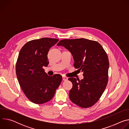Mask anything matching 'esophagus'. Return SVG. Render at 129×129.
I'll return each mask as SVG.
<instances>
[{"label":"esophagus","instance_id":"obj_1","mask_svg":"<svg viewBox=\"0 0 129 129\" xmlns=\"http://www.w3.org/2000/svg\"><path fill=\"white\" fill-rule=\"evenodd\" d=\"M62 79H63V81H67L68 80V78L65 77V76H62Z\"/></svg>","mask_w":129,"mask_h":129}]
</instances>
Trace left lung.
<instances>
[{"instance_id":"left-lung-1","label":"left lung","mask_w":129,"mask_h":129,"mask_svg":"<svg viewBox=\"0 0 129 129\" xmlns=\"http://www.w3.org/2000/svg\"><path fill=\"white\" fill-rule=\"evenodd\" d=\"M57 45L71 52L75 68L83 72V80L68 79L72 84L69 93L70 100L83 108L93 106L102 95L108 82L109 62L106 52L98 42L84 38L63 39Z\"/></svg>"}]
</instances>
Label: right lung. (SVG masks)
<instances>
[{"label":"right lung","instance_id":"add662e5","mask_svg":"<svg viewBox=\"0 0 129 129\" xmlns=\"http://www.w3.org/2000/svg\"><path fill=\"white\" fill-rule=\"evenodd\" d=\"M58 39L43 38L25 43L20 50L16 65L17 78L25 96L36 104L50 101L59 87L62 77L49 76L43 67L49 64L47 54Z\"/></svg>","mask_w":129,"mask_h":129}]
</instances>
